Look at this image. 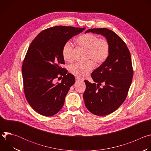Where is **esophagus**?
Listing matches in <instances>:
<instances>
[{"label":"esophagus","instance_id":"obj_1","mask_svg":"<svg viewBox=\"0 0 151 151\" xmlns=\"http://www.w3.org/2000/svg\"><path fill=\"white\" fill-rule=\"evenodd\" d=\"M76 82H79V81H82V79H81L79 78H76Z\"/></svg>","mask_w":151,"mask_h":151}]
</instances>
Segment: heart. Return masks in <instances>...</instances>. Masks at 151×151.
Returning a JSON list of instances; mask_svg holds the SVG:
<instances>
[{
    "mask_svg": "<svg viewBox=\"0 0 151 151\" xmlns=\"http://www.w3.org/2000/svg\"><path fill=\"white\" fill-rule=\"evenodd\" d=\"M78 44L87 50L86 58L93 60L96 64L104 63L110 54V44L106 39L100 38L92 33H85L76 39ZM72 43L68 40L64 43L62 48V55L64 60L70 61L72 60ZM94 68L93 61L85 63H75L69 67V71L75 76L83 78L87 76Z\"/></svg>",
    "mask_w": 151,
    "mask_h": 151,
    "instance_id": "b5f03b06",
    "label": "heart"
}]
</instances>
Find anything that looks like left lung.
Returning a JSON list of instances; mask_svg holds the SVG:
<instances>
[{"label": "left lung", "mask_w": 151, "mask_h": 151, "mask_svg": "<svg viewBox=\"0 0 151 151\" xmlns=\"http://www.w3.org/2000/svg\"><path fill=\"white\" fill-rule=\"evenodd\" d=\"M92 32L105 36L110 44V54L101 65L94 70L91 77L96 83L85 80L83 97L90 112L97 116L115 111L125 101L132 82L133 69L130 51L124 41L106 28L91 29ZM103 83L101 89L99 85Z\"/></svg>", "instance_id": "8db88e82"}]
</instances>
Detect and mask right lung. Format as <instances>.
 Segmentation results:
<instances>
[{
  "label": "right lung",
  "mask_w": 151,
  "mask_h": 151,
  "mask_svg": "<svg viewBox=\"0 0 151 151\" xmlns=\"http://www.w3.org/2000/svg\"><path fill=\"white\" fill-rule=\"evenodd\" d=\"M84 29L54 26L42 30L31 42L22 65L23 88L27 101L38 114L52 116L63 106L75 78L60 66L65 64L62 48ZM60 75L63 76L62 82L55 84L54 79Z\"/></svg>",
  "instance_id": "1"
}]
</instances>
